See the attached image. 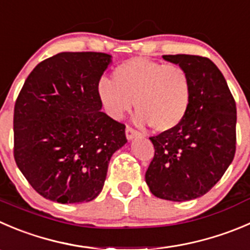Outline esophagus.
Instances as JSON below:
<instances>
[{
    "mask_svg": "<svg viewBox=\"0 0 250 250\" xmlns=\"http://www.w3.org/2000/svg\"><path fill=\"white\" fill-rule=\"evenodd\" d=\"M125 135H127V139L130 140L134 137H137V135H142V133L138 132L137 129L132 128L130 125H127V127H125Z\"/></svg>",
    "mask_w": 250,
    "mask_h": 250,
    "instance_id": "obj_1",
    "label": "esophagus"
}]
</instances>
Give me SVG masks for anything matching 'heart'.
<instances>
[{
    "instance_id": "obj_1",
    "label": "heart",
    "mask_w": 250,
    "mask_h": 250,
    "mask_svg": "<svg viewBox=\"0 0 250 250\" xmlns=\"http://www.w3.org/2000/svg\"><path fill=\"white\" fill-rule=\"evenodd\" d=\"M98 95L111 117H122L134 101L140 122H147L156 132H167L186 118L192 82L178 64L135 57L113 69L112 81L100 79Z\"/></svg>"
}]
</instances>
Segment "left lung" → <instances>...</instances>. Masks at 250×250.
<instances>
[{"mask_svg": "<svg viewBox=\"0 0 250 250\" xmlns=\"http://www.w3.org/2000/svg\"><path fill=\"white\" fill-rule=\"evenodd\" d=\"M183 67L192 82V100L183 122L150 137L155 154L145 173L157 198L186 202L209 192L236 154L237 108L226 79L208 57L164 55Z\"/></svg>", "mask_w": 250, "mask_h": 250, "instance_id": "obj_1", "label": "left lung"}]
</instances>
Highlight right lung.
Listing matches in <instances>:
<instances>
[{
    "mask_svg": "<svg viewBox=\"0 0 250 250\" xmlns=\"http://www.w3.org/2000/svg\"><path fill=\"white\" fill-rule=\"evenodd\" d=\"M110 62L103 52L57 53L33 69L17 98L14 160L46 199H95L111 156L127 143L125 125L100 111L98 83Z\"/></svg>",
    "mask_w": 250,
    "mask_h": 250,
    "instance_id": "obj_1",
    "label": "right lung"
}]
</instances>
